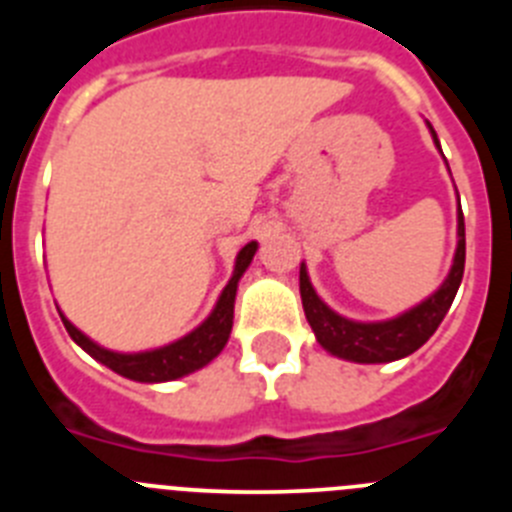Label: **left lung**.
<instances>
[{"label":"left lung","mask_w":512,"mask_h":512,"mask_svg":"<svg viewBox=\"0 0 512 512\" xmlns=\"http://www.w3.org/2000/svg\"><path fill=\"white\" fill-rule=\"evenodd\" d=\"M433 135V143L441 151L436 130L431 128V122H425ZM456 253L454 264H451L449 274L441 282V287L433 295L425 297L410 310L400 312L390 320H374V323H361V320H351L338 315L333 307L325 305L320 295L315 292L307 274L305 261L300 264V295L302 307H305V318L310 323L312 333L318 338L320 346L328 351L330 356H338L343 361H356V364H387V361H397L418 351L428 338L436 333L441 320L446 318L451 302H454L456 292H459L461 277H464V256H467V241H464V215H456Z\"/></svg>","instance_id":"obj_1"}]
</instances>
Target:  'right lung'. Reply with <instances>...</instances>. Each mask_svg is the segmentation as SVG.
I'll use <instances>...</instances> for the list:
<instances>
[{
  "label": "right lung",
  "mask_w": 512,
  "mask_h": 512,
  "mask_svg": "<svg viewBox=\"0 0 512 512\" xmlns=\"http://www.w3.org/2000/svg\"><path fill=\"white\" fill-rule=\"evenodd\" d=\"M259 251V243L251 241L238 251L233 266V277L228 279L225 289L217 297L212 312L202 320L192 333L176 338V341L166 343V346L148 348V351H135V354H122V351H112V348L99 346L97 341L81 333L74 323H71L61 310L63 325L69 330V336L74 338L76 346H81L92 359H97L99 364H104L107 369H112L115 374L125 379H133V382H146V384H158V382H171V379L187 377V374L197 372L202 366L210 364L220 351L225 348L230 338V330H233V307H235V292H238V282L246 274V269L251 266L253 256Z\"/></svg>",
  "instance_id": "obj_1"
}]
</instances>
